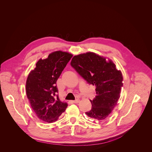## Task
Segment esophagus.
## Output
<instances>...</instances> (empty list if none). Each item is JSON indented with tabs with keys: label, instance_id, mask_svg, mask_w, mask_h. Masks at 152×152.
I'll return each mask as SVG.
<instances>
[{
	"label": "esophagus",
	"instance_id": "34e87169",
	"mask_svg": "<svg viewBox=\"0 0 152 152\" xmlns=\"http://www.w3.org/2000/svg\"><path fill=\"white\" fill-rule=\"evenodd\" d=\"M79 102H80V99H76L73 101V103H78Z\"/></svg>",
	"mask_w": 152,
	"mask_h": 152
}]
</instances>
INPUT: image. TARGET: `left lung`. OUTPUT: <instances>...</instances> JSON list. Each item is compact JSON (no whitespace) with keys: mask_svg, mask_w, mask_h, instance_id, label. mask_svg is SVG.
Segmentation results:
<instances>
[{"mask_svg":"<svg viewBox=\"0 0 152 152\" xmlns=\"http://www.w3.org/2000/svg\"><path fill=\"white\" fill-rule=\"evenodd\" d=\"M72 67L89 85L95 86L96 96L91 100V109L86 115L97 121L106 119L120 98L123 86L122 73L111 61L94 53L75 56Z\"/></svg>","mask_w":152,"mask_h":152,"instance_id":"8db88e82","label":"left lung"}]
</instances>
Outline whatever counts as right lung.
I'll use <instances>...</instances> for the list:
<instances>
[{"instance_id": "right-lung-1", "label": "right lung", "mask_w": 152, "mask_h": 152, "mask_svg": "<svg viewBox=\"0 0 152 152\" xmlns=\"http://www.w3.org/2000/svg\"><path fill=\"white\" fill-rule=\"evenodd\" d=\"M72 57L60 50L54 52L47 58L40 59L28 76L27 98L38 118L44 122H56L67 107L58 98L56 83Z\"/></svg>"}]
</instances>
